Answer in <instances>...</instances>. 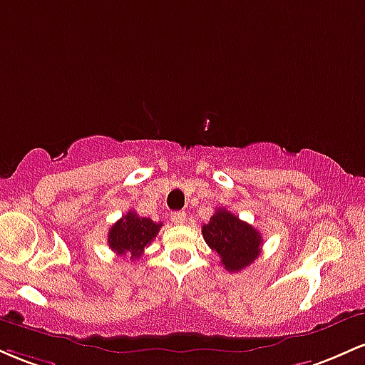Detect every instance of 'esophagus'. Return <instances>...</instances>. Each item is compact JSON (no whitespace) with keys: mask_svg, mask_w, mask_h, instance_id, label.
Listing matches in <instances>:
<instances>
[{"mask_svg":"<svg viewBox=\"0 0 365 365\" xmlns=\"http://www.w3.org/2000/svg\"><path fill=\"white\" fill-rule=\"evenodd\" d=\"M185 220H187V212L185 211H177V212H173V215H171V221H173L175 225H183V223H185Z\"/></svg>","mask_w":365,"mask_h":365,"instance_id":"obj_1","label":"esophagus"}]
</instances>
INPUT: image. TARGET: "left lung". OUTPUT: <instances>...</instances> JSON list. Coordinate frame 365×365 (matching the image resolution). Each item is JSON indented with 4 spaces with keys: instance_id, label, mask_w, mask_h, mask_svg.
I'll return each mask as SVG.
<instances>
[{
    "instance_id": "1",
    "label": "left lung",
    "mask_w": 365,
    "mask_h": 365,
    "mask_svg": "<svg viewBox=\"0 0 365 365\" xmlns=\"http://www.w3.org/2000/svg\"><path fill=\"white\" fill-rule=\"evenodd\" d=\"M202 237L230 273L250 266L261 254V233L226 209H216L209 223L202 226Z\"/></svg>"
}]
</instances>
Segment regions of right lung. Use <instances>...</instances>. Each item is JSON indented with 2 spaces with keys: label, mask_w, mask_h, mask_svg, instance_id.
I'll return each instance as SVG.
<instances>
[{
  "label": "right lung",
  "mask_w": 365,
  "mask_h": 365,
  "mask_svg": "<svg viewBox=\"0 0 365 365\" xmlns=\"http://www.w3.org/2000/svg\"><path fill=\"white\" fill-rule=\"evenodd\" d=\"M163 223H154L149 217H140L135 211L121 216L108 233V245L118 255L139 259L144 249L156 238Z\"/></svg>",
  "instance_id": "1"
}]
</instances>
